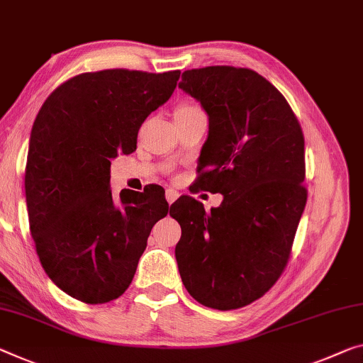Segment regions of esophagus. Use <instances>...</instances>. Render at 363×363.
Segmentation results:
<instances>
[{
  "mask_svg": "<svg viewBox=\"0 0 363 363\" xmlns=\"http://www.w3.org/2000/svg\"><path fill=\"white\" fill-rule=\"evenodd\" d=\"M164 197H166V202L172 203V202H176L177 199H179V192L174 191V189H168V191H166Z\"/></svg>",
  "mask_w": 363,
  "mask_h": 363,
  "instance_id": "obj_1",
  "label": "esophagus"
}]
</instances>
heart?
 Listing matches in <instances>:
<instances>
[{"instance_id":"1","label":"heart","mask_w":363,"mask_h":363,"mask_svg":"<svg viewBox=\"0 0 363 363\" xmlns=\"http://www.w3.org/2000/svg\"><path fill=\"white\" fill-rule=\"evenodd\" d=\"M179 109H197V108H194V106H181Z\"/></svg>"}]
</instances>
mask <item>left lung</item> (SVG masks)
<instances>
[{"mask_svg":"<svg viewBox=\"0 0 363 363\" xmlns=\"http://www.w3.org/2000/svg\"><path fill=\"white\" fill-rule=\"evenodd\" d=\"M179 89L208 116L197 187L220 192L223 202L210 213L192 197L172 205L182 229L177 268L202 306L245 307L283 273L306 208L301 124L279 90L252 69H192Z\"/></svg>","mask_w":363,"mask_h":363,"instance_id":"1","label":"left lung"}]
</instances>
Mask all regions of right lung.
<instances>
[{"mask_svg": "<svg viewBox=\"0 0 363 363\" xmlns=\"http://www.w3.org/2000/svg\"><path fill=\"white\" fill-rule=\"evenodd\" d=\"M181 71L85 72L51 94L32 125L26 166L30 234L48 278L77 301L118 298L153 224L168 215L160 187L109 191V166L137 148L143 121L169 100Z\"/></svg>", "mask_w": 363, "mask_h": 363, "instance_id": "obj_1", "label": "right lung"}]
</instances>
